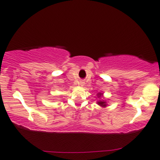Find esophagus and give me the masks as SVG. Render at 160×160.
Returning <instances> with one entry per match:
<instances>
[{"mask_svg":"<svg viewBox=\"0 0 160 160\" xmlns=\"http://www.w3.org/2000/svg\"><path fill=\"white\" fill-rule=\"evenodd\" d=\"M83 83H84V82H80V86H83Z\"/></svg>","mask_w":160,"mask_h":160,"instance_id":"obj_1","label":"esophagus"}]
</instances>
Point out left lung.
<instances>
[{"instance_id": "8db88e82", "label": "left lung", "mask_w": 160, "mask_h": 160, "mask_svg": "<svg viewBox=\"0 0 160 160\" xmlns=\"http://www.w3.org/2000/svg\"><path fill=\"white\" fill-rule=\"evenodd\" d=\"M97 95H98V98H99V100L97 102V103H98L99 106L102 107V108H105V107L108 106L106 101L103 100V93L98 92Z\"/></svg>"}]
</instances>
